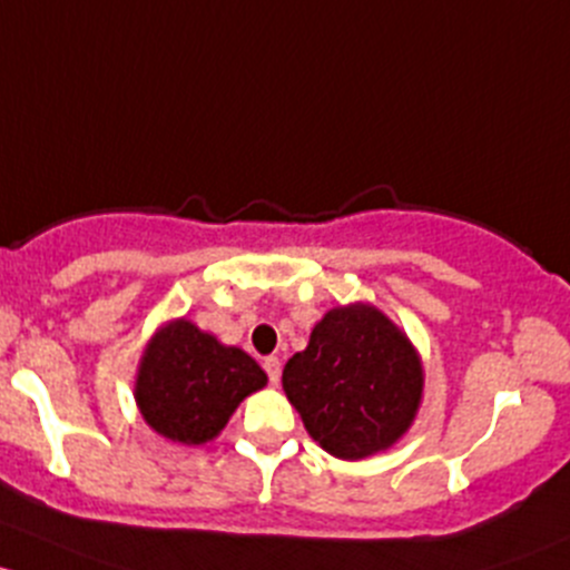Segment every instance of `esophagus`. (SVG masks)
Returning <instances> with one entry per match:
<instances>
[{
  "label": "esophagus",
  "mask_w": 570,
  "mask_h": 570,
  "mask_svg": "<svg viewBox=\"0 0 570 570\" xmlns=\"http://www.w3.org/2000/svg\"><path fill=\"white\" fill-rule=\"evenodd\" d=\"M263 371H266L268 381H272V384H277L279 373H283V365H279L277 356H266V360H263Z\"/></svg>",
  "instance_id": "esophagus-1"
}]
</instances>
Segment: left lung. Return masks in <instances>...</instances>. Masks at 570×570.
Listing matches in <instances>:
<instances>
[{
    "label": "left lung",
    "mask_w": 570,
    "mask_h": 570,
    "mask_svg": "<svg viewBox=\"0 0 570 570\" xmlns=\"http://www.w3.org/2000/svg\"><path fill=\"white\" fill-rule=\"evenodd\" d=\"M309 436L345 461L386 450L412 425L422 365L406 334L367 304L328 309L283 371Z\"/></svg>",
    "instance_id": "obj_1"
}]
</instances>
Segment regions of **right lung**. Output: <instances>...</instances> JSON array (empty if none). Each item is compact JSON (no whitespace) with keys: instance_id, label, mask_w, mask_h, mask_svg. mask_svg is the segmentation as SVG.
Here are the masks:
<instances>
[{"instance_id":"right-lung-1","label":"right lung","mask_w":570,"mask_h":570,"mask_svg":"<svg viewBox=\"0 0 570 570\" xmlns=\"http://www.w3.org/2000/svg\"><path fill=\"white\" fill-rule=\"evenodd\" d=\"M263 367L189 321H173L148 345L137 375L145 422L180 444H203L227 425L246 395L266 386Z\"/></svg>"}]
</instances>
